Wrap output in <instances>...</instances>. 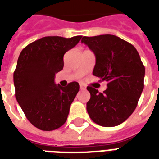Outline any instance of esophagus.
<instances>
[{
  "mask_svg": "<svg viewBox=\"0 0 159 159\" xmlns=\"http://www.w3.org/2000/svg\"><path fill=\"white\" fill-rule=\"evenodd\" d=\"M80 89H86L85 86H83V85H82V84L80 85Z\"/></svg>",
  "mask_w": 159,
  "mask_h": 159,
  "instance_id": "obj_1",
  "label": "esophagus"
}]
</instances>
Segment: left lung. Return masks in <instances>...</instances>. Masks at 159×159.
I'll list each match as a JSON object with an SVG mask.
<instances>
[{
    "instance_id": "obj_1",
    "label": "left lung",
    "mask_w": 159,
    "mask_h": 159,
    "mask_svg": "<svg viewBox=\"0 0 159 159\" xmlns=\"http://www.w3.org/2000/svg\"><path fill=\"white\" fill-rule=\"evenodd\" d=\"M82 42L96 58L93 75L107 83L103 93L87 87L91 95L87 103L88 113L100 126L119 125L135 110L143 91V63L135 48L118 36H83Z\"/></svg>"
}]
</instances>
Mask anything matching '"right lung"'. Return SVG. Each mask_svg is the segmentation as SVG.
Listing matches in <instances>:
<instances>
[{
  "mask_svg": "<svg viewBox=\"0 0 159 159\" xmlns=\"http://www.w3.org/2000/svg\"><path fill=\"white\" fill-rule=\"evenodd\" d=\"M81 38L45 36L26 46L19 54L13 73L16 100L30 123L39 129L52 131L66 122L79 83L61 87L55 84L54 76L64 67V54Z\"/></svg>",
  "mask_w": 159,
  "mask_h": 159,
  "instance_id": "1",
  "label": "right lung"
}]
</instances>
